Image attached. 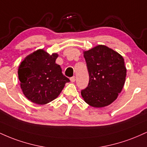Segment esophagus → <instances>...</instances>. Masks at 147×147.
Instances as JSON below:
<instances>
[{
    "mask_svg": "<svg viewBox=\"0 0 147 147\" xmlns=\"http://www.w3.org/2000/svg\"><path fill=\"white\" fill-rule=\"evenodd\" d=\"M70 81H71L72 82H75V80H76V77H75V76H73V77H70Z\"/></svg>",
    "mask_w": 147,
    "mask_h": 147,
    "instance_id": "1",
    "label": "esophagus"
}]
</instances>
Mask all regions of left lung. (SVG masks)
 I'll list each match as a JSON object with an SVG mask.
<instances>
[{
    "label": "left lung",
    "mask_w": 147,
    "mask_h": 147,
    "mask_svg": "<svg viewBox=\"0 0 147 147\" xmlns=\"http://www.w3.org/2000/svg\"><path fill=\"white\" fill-rule=\"evenodd\" d=\"M89 75L87 87L81 91L86 102L96 108L113 102L125 83L126 69L123 57L105 45L84 52Z\"/></svg>",
    "instance_id": "8db88e82"
}]
</instances>
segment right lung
Returning a JSON list of instances; mask_svg holds the SVG:
<instances>
[{
	"mask_svg": "<svg viewBox=\"0 0 147 147\" xmlns=\"http://www.w3.org/2000/svg\"><path fill=\"white\" fill-rule=\"evenodd\" d=\"M58 55L38 50L21 62L18 71L23 94L37 104H45L58 97L70 79L55 63Z\"/></svg>",
	"mask_w": 147,
	"mask_h": 147,
	"instance_id": "add662e5",
	"label": "right lung"
}]
</instances>
